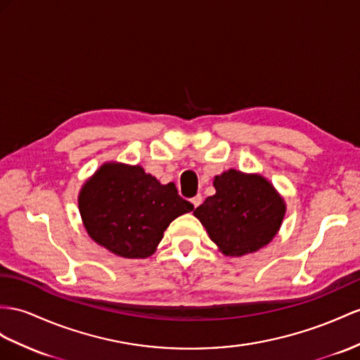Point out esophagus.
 <instances>
[{"label": "esophagus", "instance_id": "esophagus-1", "mask_svg": "<svg viewBox=\"0 0 360 360\" xmlns=\"http://www.w3.org/2000/svg\"><path fill=\"white\" fill-rule=\"evenodd\" d=\"M191 204L195 205V208H196V207H199V205L202 204V196H200V195H196L195 198L191 199Z\"/></svg>", "mask_w": 360, "mask_h": 360}]
</instances>
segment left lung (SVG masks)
Wrapping results in <instances>:
<instances>
[{"label": "left lung", "mask_w": 360, "mask_h": 360, "mask_svg": "<svg viewBox=\"0 0 360 360\" xmlns=\"http://www.w3.org/2000/svg\"><path fill=\"white\" fill-rule=\"evenodd\" d=\"M216 193L193 214L205 226L219 251L228 257L257 252L278 234L285 202L259 173L229 169L214 176Z\"/></svg>", "instance_id": "8db88e82"}]
</instances>
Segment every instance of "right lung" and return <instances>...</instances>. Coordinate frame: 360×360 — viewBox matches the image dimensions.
<instances>
[{
	"label": "right lung",
	"mask_w": 360,
	"mask_h": 360,
	"mask_svg": "<svg viewBox=\"0 0 360 360\" xmlns=\"http://www.w3.org/2000/svg\"><path fill=\"white\" fill-rule=\"evenodd\" d=\"M195 208L173 182L161 184L141 165L101 164L82 186L79 211L88 236L123 259H147L164 231Z\"/></svg>",
	"instance_id": "add662e5"
}]
</instances>
